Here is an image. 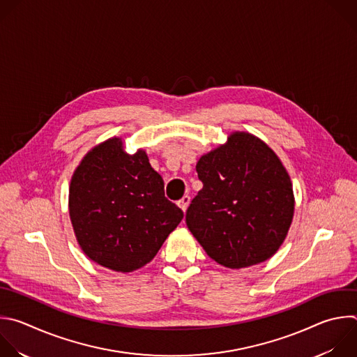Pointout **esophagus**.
Here are the masks:
<instances>
[{
  "mask_svg": "<svg viewBox=\"0 0 357 357\" xmlns=\"http://www.w3.org/2000/svg\"><path fill=\"white\" fill-rule=\"evenodd\" d=\"M189 203H190V197L186 195V196H183L179 202H178V206L182 208V211L185 213L186 210H188V206H189Z\"/></svg>",
  "mask_w": 357,
  "mask_h": 357,
  "instance_id": "esophagus-1",
  "label": "esophagus"
}]
</instances>
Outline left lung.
I'll return each mask as SVG.
<instances>
[{
	"label": "left lung",
	"mask_w": 357,
	"mask_h": 357,
	"mask_svg": "<svg viewBox=\"0 0 357 357\" xmlns=\"http://www.w3.org/2000/svg\"><path fill=\"white\" fill-rule=\"evenodd\" d=\"M196 171L203 189L186 224L206 254L229 269L272 258L286 240L296 203L276 153L248 132H232L199 158Z\"/></svg>",
	"instance_id": "1"
}]
</instances>
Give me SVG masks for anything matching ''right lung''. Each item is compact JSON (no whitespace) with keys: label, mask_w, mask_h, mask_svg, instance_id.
Wrapping results in <instances>:
<instances>
[{"label":"right lung","mask_w":357,"mask_h":357,"mask_svg":"<svg viewBox=\"0 0 357 357\" xmlns=\"http://www.w3.org/2000/svg\"><path fill=\"white\" fill-rule=\"evenodd\" d=\"M68 211L82 252L121 273L151 262L183 218L165 197L164 181L147 153H126L116 136L92 147L75 168Z\"/></svg>","instance_id":"obj_1"}]
</instances>
